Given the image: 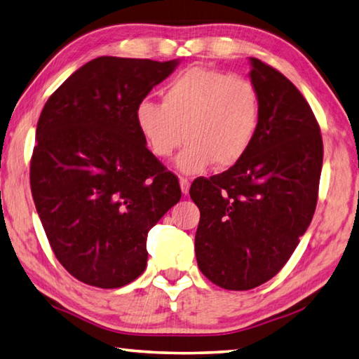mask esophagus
<instances>
[{"instance_id": "obj_1", "label": "esophagus", "mask_w": 359, "mask_h": 359, "mask_svg": "<svg viewBox=\"0 0 359 359\" xmlns=\"http://www.w3.org/2000/svg\"><path fill=\"white\" fill-rule=\"evenodd\" d=\"M180 186H181V192H183V194H184V196H186V194H187V192H189V187H191V181H189V180H187V178H180Z\"/></svg>"}]
</instances>
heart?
<instances>
[{
	"label": "heart",
	"mask_w": 359,
	"mask_h": 359,
	"mask_svg": "<svg viewBox=\"0 0 359 359\" xmlns=\"http://www.w3.org/2000/svg\"><path fill=\"white\" fill-rule=\"evenodd\" d=\"M162 97L163 102L142 100L135 121L159 159L172 157L183 140L187 142L176 162L183 173H200L212 162L217 168L233 167L252 147L262 102L250 80L192 67L170 81Z\"/></svg>",
	"instance_id": "heart-1"
}]
</instances>
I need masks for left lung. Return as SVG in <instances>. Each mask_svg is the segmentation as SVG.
Wrapping results in <instances>:
<instances>
[{"label":"left lung","mask_w":359,"mask_h":359,"mask_svg":"<svg viewBox=\"0 0 359 359\" xmlns=\"http://www.w3.org/2000/svg\"><path fill=\"white\" fill-rule=\"evenodd\" d=\"M262 102L248 154L227 172L197 178L200 271L227 290H250L274 278L306 233L317 206L323 142L316 116L290 80L249 58Z\"/></svg>","instance_id":"8db88e82"}]
</instances>
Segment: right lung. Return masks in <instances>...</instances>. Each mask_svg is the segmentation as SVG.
<instances>
[{
    "label": "right lung",
    "mask_w": 359,
    "mask_h": 359,
    "mask_svg": "<svg viewBox=\"0 0 359 359\" xmlns=\"http://www.w3.org/2000/svg\"><path fill=\"white\" fill-rule=\"evenodd\" d=\"M180 60L99 56L43 105L31 157V192L56 259L100 288L147 268L148 231L180 202L178 178L147 148L135 109Z\"/></svg>",
    "instance_id": "right-lung-1"
}]
</instances>
